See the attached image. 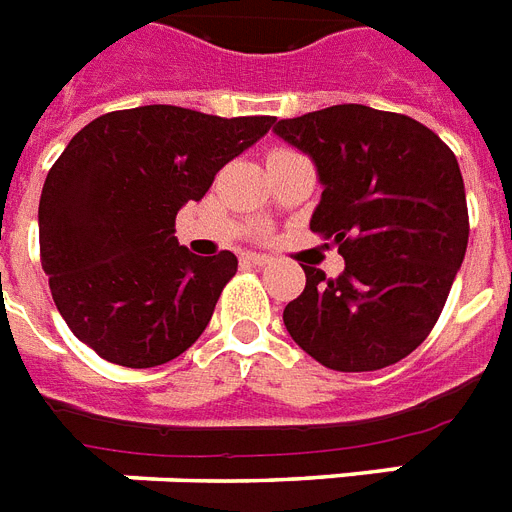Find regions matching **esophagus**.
Returning <instances> with one entry per match:
<instances>
[{"label":"esophagus","instance_id":"1","mask_svg":"<svg viewBox=\"0 0 512 512\" xmlns=\"http://www.w3.org/2000/svg\"><path fill=\"white\" fill-rule=\"evenodd\" d=\"M245 261H251L256 267H267L272 256H267V253H245Z\"/></svg>","mask_w":512,"mask_h":512}]
</instances>
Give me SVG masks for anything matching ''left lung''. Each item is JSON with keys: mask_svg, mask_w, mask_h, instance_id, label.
<instances>
[{"mask_svg": "<svg viewBox=\"0 0 512 512\" xmlns=\"http://www.w3.org/2000/svg\"><path fill=\"white\" fill-rule=\"evenodd\" d=\"M275 134L312 158L322 198L309 227L346 261L333 280L301 264L306 288L282 312L290 338L330 370L394 365L431 333L465 259L455 153L415 118L367 105L285 118Z\"/></svg>", "mask_w": 512, "mask_h": 512, "instance_id": "left-lung-1", "label": "left lung"}]
</instances>
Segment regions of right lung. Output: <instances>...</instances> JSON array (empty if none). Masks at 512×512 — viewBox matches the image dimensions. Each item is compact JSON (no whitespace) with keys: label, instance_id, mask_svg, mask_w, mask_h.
Wrapping results in <instances>:
<instances>
[{"label":"right lung","instance_id":"right-lung-1","mask_svg":"<svg viewBox=\"0 0 512 512\" xmlns=\"http://www.w3.org/2000/svg\"><path fill=\"white\" fill-rule=\"evenodd\" d=\"M272 124L142 105L94 118L68 142L39 200V248L57 312L79 341L137 370L198 341L237 256H195L174 237V219Z\"/></svg>","mask_w":512,"mask_h":512}]
</instances>
